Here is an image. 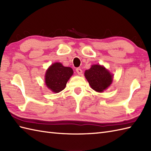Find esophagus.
<instances>
[{"label": "esophagus", "mask_w": 151, "mask_h": 151, "mask_svg": "<svg viewBox=\"0 0 151 151\" xmlns=\"http://www.w3.org/2000/svg\"><path fill=\"white\" fill-rule=\"evenodd\" d=\"M76 71L77 73L79 75H81L82 73V70L81 68H76Z\"/></svg>", "instance_id": "34e87169"}]
</instances>
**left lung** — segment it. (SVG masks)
<instances>
[{
	"label": "left lung",
	"mask_w": 151,
	"mask_h": 151,
	"mask_svg": "<svg viewBox=\"0 0 151 151\" xmlns=\"http://www.w3.org/2000/svg\"><path fill=\"white\" fill-rule=\"evenodd\" d=\"M86 78L91 88L97 92H102L112 82L113 75L107 69L100 65H93L84 73Z\"/></svg>",
	"instance_id": "obj_1"
}]
</instances>
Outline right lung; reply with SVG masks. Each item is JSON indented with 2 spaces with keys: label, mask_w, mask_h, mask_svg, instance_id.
I'll use <instances>...</instances> for the list:
<instances>
[{
  "label": "right lung",
  "mask_w": 151,
  "mask_h": 151,
  "mask_svg": "<svg viewBox=\"0 0 151 151\" xmlns=\"http://www.w3.org/2000/svg\"><path fill=\"white\" fill-rule=\"evenodd\" d=\"M73 73L70 67H64L60 63H54L47 70L45 84L52 91L59 93L65 88Z\"/></svg>",
  "instance_id": "obj_1"
}]
</instances>
